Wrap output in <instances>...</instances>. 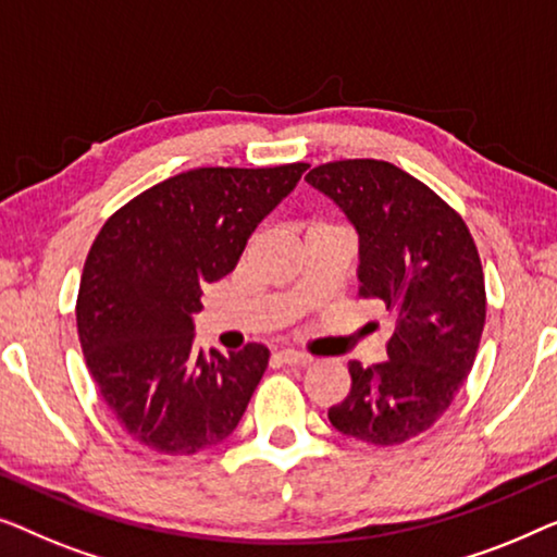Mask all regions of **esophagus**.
<instances>
[{
    "mask_svg": "<svg viewBox=\"0 0 557 557\" xmlns=\"http://www.w3.org/2000/svg\"><path fill=\"white\" fill-rule=\"evenodd\" d=\"M275 358L285 366H308V363H312V356L300 354V350H293V348L280 350V354H275Z\"/></svg>",
    "mask_w": 557,
    "mask_h": 557,
    "instance_id": "esophagus-1",
    "label": "esophagus"
}]
</instances>
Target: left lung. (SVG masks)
Listing matches in <instances>:
<instances>
[{
	"instance_id": "1",
	"label": "left lung",
	"mask_w": 557,
	"mask_h": 557,
	"mask_svg": "<svg viewBox=\"0 0 557 557\" xmlns=\"http://www.w3.org/2000/svg\"><path fill=\"white\" fill-rule=\"evenodd\" d=\"M305 182L338 203L358 234V295L394 312L386 363L350 360V391L327 419L375 446L404 444L449 409L484 331L482 262L465 219L394 163L348 159Z\"/></svg>"
}]
</instances>
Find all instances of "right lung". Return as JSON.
Returning <instances> with one entry per match:
<instances>
[{"label":"right lung","mask_w":557,"mask_h":557,"mask_svg":"<svg viewBox=\"0 0 557 557\" xmlns=\"http://www.w3.org/2000/svg\"><path fill=\"white\" fill-rule=\"evenodd\" d=\"M308 163L194 169L131 199L85 260L77 335L85 363L133 442L189 457L237 429L270 350L207 356L194 341L201 287L237 268L257 224L295 189Z\"/></svg>","instance_id":"obj_1"}]
</instances>
